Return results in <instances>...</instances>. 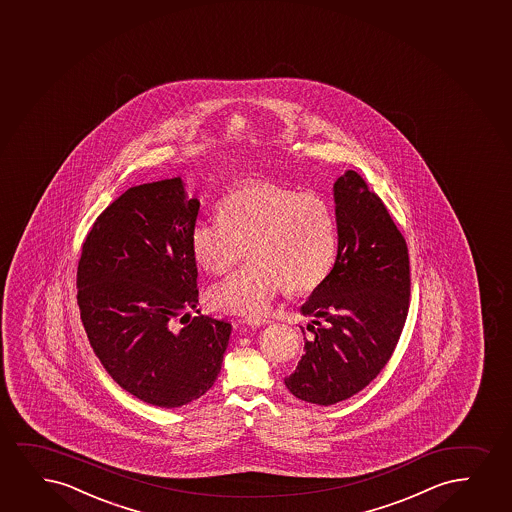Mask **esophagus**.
<instances>
[{
	"label": "esophagus",
	"mask_w": 512,
	"mask_h": 512,
	"mask_svg": "<svg viewBox=\"0 0 512 512\" xmlns=\"http://www.w3.org/2000/svg\"><path fill=\"white\" fill-rule=\"evenodd\" d=\"M248 326H253V328H257V326H265V324H271V319H267V317H248L245 319Z\"/></svg>",
	"instance_id": "1"
}]
</instances>
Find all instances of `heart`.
<instances>
[{
	"label": "heart",
	"mask_w": 512,
	"mask_h": 512,
	"mask_svg": "<svg viewBox=\"0 0 512 512\" xmlns=\"http://www.w3.org/2000/svg\"><path fill=\"white\" fill-rule=\"evenodd\" d=\"M336 222L316 193H297L257 183L234 191L219 207V221L198 222L191 253L203 271L222 274L245 257L252 262L209 290L214 309L260 317L279 290H314L336 257Z\"/></svg>",
	"instance_id": "obj_1"
}]
</instances>
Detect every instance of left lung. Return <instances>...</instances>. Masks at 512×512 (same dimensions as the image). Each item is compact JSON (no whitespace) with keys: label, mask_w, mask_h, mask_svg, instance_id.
Masks as SVG:
<instances>
[{"label":"left lung","mask_w":512,"mask_h":512,"mask_svg":"<svg viewBox=\"0 0 512 512\" xmlns=\"http://www.w3.org/2000/svg\"><path fill=\"white\" fill-rule=\"evenodd\" d=\"M335 265L300 307L314 317L305 354L284 385L310 404L347 400L373 381L404 329L411 271L404 236L355 171L333 184ZM317 323L316 329L313 324Z\"/></svg>","instance_id":"8db88e82"}]
</instances>
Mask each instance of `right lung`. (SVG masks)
Returning <instances> with one entry per match:
<instances>
[{"mask_svg": "<svg viewBox=\"0 0 512 512\" xmlns=\"http://www.w3.org/2000/svg\"><path fill=\"white\" fill-rule=\"evenodd\" d=\"M198 210L181 177L129 188L96 219L77 267L96 357L120 388L164 409L209 392L231 335L229 322L209 316L177 326L198 303L190 247Z\"/></svg>", "mask_w": 512, "mask_h": 512, "instance_id": "add662e5", "label": "right lung"}]
</instances>
